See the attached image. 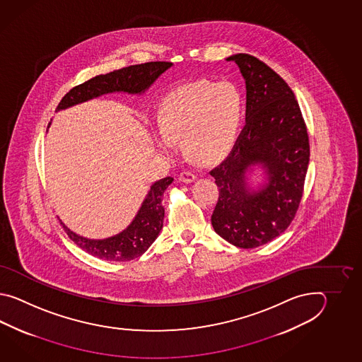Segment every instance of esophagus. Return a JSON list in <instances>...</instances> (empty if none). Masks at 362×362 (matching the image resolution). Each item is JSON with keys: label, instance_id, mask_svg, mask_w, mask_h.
<instances>
[{"label": "esophagus", "instance_id": "1", "mask_svg": "<svg viewBox=\"0 0 362 362\" xmlns=\"http://www.w3.org/2000/svg\"><path fill=\"white\" fill-rule=\"evenodd\" d=\"M197 178V175L192 172V170H185L180 173V176H178V180L181 181V182H185V184H187V182H192Z\"/></svg>", "mask_w": 362, "mask_h": 362}]
</instances>
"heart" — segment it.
Returning <instances> with one entry per match:
<instances>
[{
  "label": "heart",
  "mask_w": 362,
  "mask_h": 362,
  "mask_svg": "<svg viewBox=\"0 0 362 362\" xmlns=\"http://www.w3.org/2000/svg\"><path fill=\"white\" fill-rule=\"evenodd\" d=\"M243 100L238 88L229 81L180 88L162 100L156 124L160 137L155 147L163 155L178 153V139L194 158L212 162L231 150L238 137Z\"/></svg>",
  "instance_id": "1"
}]
</instances>
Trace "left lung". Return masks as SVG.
<instances>
[{
	"label": "left lung",
	"mask_w": 362,
	"mask_h": 362,
	"mask_svg": "<svg viewBox=\"0 0 362 362\" xmlns=\"http://www.w3.org/2000/svg\"><path fill=\"white\" fill-rule=\"evenodd\" d=\"M246 80V127L229 156L209 170L218 187L211 216L216 233L239 248H255L288 228L300 204L309 163V137L291 88L254 55L226 58ZM262 163L270 182L246 189L248 166Z\"/></svg>",
	"instance_id": "1"
}]
</instances>
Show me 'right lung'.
I'll return each instance as SVG.
<instances>
[{"label":"right lung","mask_w":362,"mask_h":362,"mask_svg":"<svg viewBox=\"0 0 362 362\" xmlns=\"http://www.w3.org/2000/svg\"><path fill=\"white\" fill-rule=\"evenodd\" d=\"M172 66L170 62H147L142 64H134L129 67L116 69L106 75H98L83 84L72 88L63 98L57 110L74 106L85 100L100 97L102 94L112 92L141 93L145 92L165 69ZM173 178L165 177L156 181L146 199L144 200L139 214L131 225L111 238L94 240L86 239L69 230L61 223L67 231L71 240L83 248L85 252L100 257L107 262H129L146 251L153 245L162 230L164 220L163 195L165 189L172 184Z\"/></svg>","instance_id":"obj_1"}]
</instances>
